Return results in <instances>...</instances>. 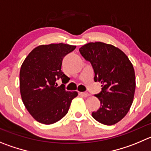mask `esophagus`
<instances>
[{"label": "esophagus", "instance_id": "1", "mask_svg": "<svg viewBox=\"0 0 151 151\" xmlns=\"http://www.w3.org/2000/svg\"><path fill=\"white\" fill-rule=\"evenodd\" d=\"M79 95L84 97V98H87V97L89 96V94H88V92H79Z\"/></svg>", "mask_w": 151, "mask_h": 151}]
</instances>
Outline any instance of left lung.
I'll use <instances>...</instances> for the list:
<instances>
[{"label": "left lung", "mask_w": 151, "mask_h": 151, "mask_svg": "<svg viewBox=\"0 0 151 151\" xmlns=\"http://www.w3.org/2000/svg\"><path fill=\"white\" fill-rule=\"evenodd\" d=\"M79 50L91 64L95 82L102 84V91L95 95L101 106L91 115L103 124L118 123L127 114L133 104L136 89L133 64L122 50L104 42H90Z\"/></svg>", "instance_id": "1"}]
</instances>
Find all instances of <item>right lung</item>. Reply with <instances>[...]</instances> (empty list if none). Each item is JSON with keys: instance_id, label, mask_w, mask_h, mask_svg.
<instances>
[{"instance_id": "add662e5", "label": "right lung", "mask_w": 151, "mask_h": 151, "mask_svg": "<svg viewBox=\"0 0 151 151\" xmlns=\"http://www.w3.org/2000/svg\"><path fill=\"white\" fill-rule=\"evenodd\" d=\"M76 46L66 44L42 45L28 54L20 70V92L22 101L35 120L44 124L59 122L68 112L77 91H68L65 84L69 80L62 71L65 55ZM63 84L57 87L56 80Z\"/></svg>"}]
</instances>
